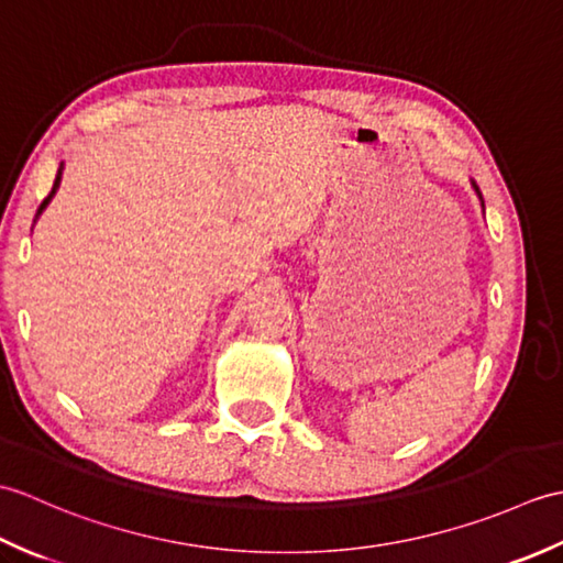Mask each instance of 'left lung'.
<instances>
[{"label":"left lung","mask_w":563,"mask_h":563,"mask_svg":"<svg viewBox=\"0 0 563 563\" xmlns=\"http://www.w3.org/2000/svg\"><path fill=\"white\" fill-rule=\"evenodd\" d=\"M474 188H476V186H474ZM476 194H479V188H476ZM479 196H482V194H479Z\"/></svg>","instance_id":"left-lung-1"}]
</instances>
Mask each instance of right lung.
I'll return each instance as SVG.
<instances>
[{
    "label": "right lung",
    "instance_id": "add662e5",
    "mask_svg": "<svg viewBox=\"0 0 563 563\" xmlns=\"http://www.w3.org/2000/svg\"><path fill=\"white\" fill-rule=\"evenodd\" d=\"M57 186H59V172H57V176H55V184H53V190H51V194H47V198L41 202V208H38V214L43 212V208L47 206V202H51V198L55 196V190H57Z\"/></svg>",
    "mask_w": 563,
    "mask_h": 563
}]
</instances>
